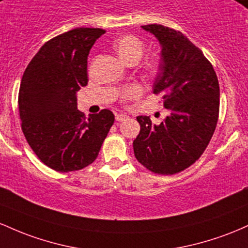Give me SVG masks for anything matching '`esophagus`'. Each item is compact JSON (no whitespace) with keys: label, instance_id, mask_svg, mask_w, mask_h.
Wrapping results in <instances>:
<instances>
[{"label":"esophagus","instance_id":"34e87169","mask_svg":"<svg viewBox=\"0 0 248 248\" xmlns=\"http://www.w3.org/2000/svg\"><path fill=\"white\" fill-rule=\"evenodd\" d=\"M127 118H129V116L125 115V113H118V115H116V121L117 122H123Z\"/></svg>","mask_w":248,"mask_h":248}]
</instances>
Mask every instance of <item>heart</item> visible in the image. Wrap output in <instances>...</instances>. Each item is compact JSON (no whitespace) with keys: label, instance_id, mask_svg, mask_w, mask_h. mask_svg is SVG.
Wrapping results in <instances>:
<instances>
[{"label":"heart","instance_id":"heart-1","mask_svg":"<svg viewBox=\"0 0 248 248\" xmlns=\"http://www.w3.org/2000/svg\"><path fill=\"white\" fill-rule=\"evenodd\" d=\"M113 48L121 60L126 64L129 63H137L140 60L145 50V44L141 40L133 35H124L119 37L115 43H113ZM160 68V63L157 58L149 61L146 63V70L150 74H155ZM139 90L137 87H130L126 88L121 93L122 99L126 101V99H131L136 94H138Z\"/></svg>","mask_w":248,"mask_h":248}]
</instances>
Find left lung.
<instances>
[{"label":"left lung","instance_id":"8db88e82","mask_svg":"<svg viewBox=\"0 0 248 248\" xmlns=\"http://www.w3.org/2000/svg\"><path fill=\"white\" fill-rule=\"evenodd\" d=\"M161 46L154 93L161 94L169 116L159 125L138 116L140 131L133 152L158 174L184 171L204 154L219 116V82L212 64L184 34L161 24L141 26Z\"/></svg>","mask_w":248,"mask_h":248}]
</instances>
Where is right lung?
Instances as JSON below:
<instances>
[{"label":"right lung","mask_w":248,"mask_h":248,"mask_svg":"<svg viewBox=\"0 0 248 248\" xmlns=\"http://www.w3.org/2000/svg\"><path fill=\"white\" fill-rule=\"evenodd\" d=\"M103 34L99 28H76L51 38L22 77V131L42 163L55 171H77L93 163L115 122L108 109L89 118L77 109L76 93L88 84L89 52Z\"/></svg>","instance_id":"1"}]
</instances>
